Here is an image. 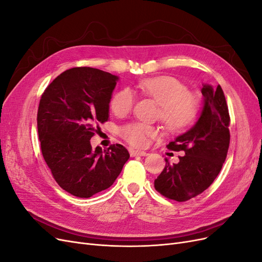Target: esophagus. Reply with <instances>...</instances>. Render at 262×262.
<instances>
[{"label": "esophagus", "instance_id": "34e87169", "mask_svg": "<svg viewBox=\"0 0 262 262\" xmlns=\"http://www.w3.org/2000/svg\"><path fill=\"white\" fill-rule=\"evenodd\" d=\"M130 155L131 156H146L147 153L144 152V150H140V149H130Z\"/></svg>", "mask_w": 262, "mask_h": 262}]
</instances>
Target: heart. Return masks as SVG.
Wrapping results in <instances>:
<instances>
[{"label":"heart","mask_w":262,"mask_h":262,"mask_svg":"<svg viewBox=\"0 0 262 262\" xmlns=\"http://www.w3.org/2000/svg\"><path fill=\"white\" fill-rule=\"evenodd\" d=\"M138 87L161 106L158 117L169 131H184L195 121L200 100L195 94L188 92V87L178 78L169 75L148 77L141 81ZM134 99L131 90L121 89L114 94L110 108L116 116H125L132 110ZM120 134L131 145L143 147L156 136V131L144 123L133 122L123 125Z\"/></svg>","instance_id":"heart-1"}]
</instances>
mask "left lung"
<instances>
[{
  "mask_svg": "<svg viewBox=\"0 0 262 262\" xmlns=\"http://www.w3.org/2000/svg\"><path fill=\"white\" fill-rule=\"evenodd\" d=\"M203 108L195 124L167 145L185 153L177 164L166 165L154 181L158 192L168 199L185 202L207 190L217 177L229 146V114L223 90L204 84Z\"/></svg>",
  "mask_w": 262,
  "mask_h": 262,
  "instance_id": "obj_1",
  "label": "left lung"
}]
</instances>
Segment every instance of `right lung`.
Here are the masks:
<instances>
[{
  "label": "right lung",
  "instance_id": "obj_1",
  "mask_svg": "<svg viewBox=\"0 0 262 262\" xmlns=\"http://www.w3.org/2000/svg\"><path fill=\"white\" fill-rule=\"evenodd\" d=\"M119 77L94 68H72L45 90L37 114L45 162L67 192L91 198L112 186L130 154L121 144L92 148Z\"/></svg>",
  "mask_w": 262,
  "mask_h": 262
}]
</instances>
